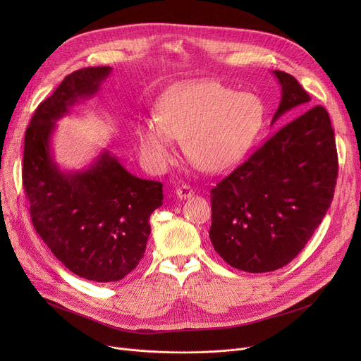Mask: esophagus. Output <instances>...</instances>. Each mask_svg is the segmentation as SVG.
Returning a JSON list of instances; mask_svg holds the SVG:
<instances>
[{
	"mask_svg": "<svg viewBox=\"0 0 361 361\" xmlns=\"http://www.w3.org/2000/svg\"><path fill=\"white\" fill-rule=\"evenodd\" d=\"M176 195H177V197L178 199H188V197H192L193 195H195V190L193 188L190 187V185H187V184H184V185H181V187H178L177 190H176Z\"/></svg>",
	"mask_w": 361,
	"mask_h": 361,
	"instance_id": "obj_1",
	"label": "esophagus"
}]
</instances>
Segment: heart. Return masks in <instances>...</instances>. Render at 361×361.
I'll return each mask as SVG.
<instances>
[{"label": "heart", "mask_w": 361, "mask_h": 361, "mask_svg": "<svg viewBox=\"0 0 361 361\" xmlns=\"http://www.w3.org/2000/svg\"><path fill=\"white\" fill-rule=\"evenodd\" d=\"M264 121L259 97L216 80L183 82L159 101V116L143 117L135 133L145 162L162 169L177 158L178 140L206 173H225L253 147Z\"/></svg>", "instance_id": "heart-1"}]
</instances>
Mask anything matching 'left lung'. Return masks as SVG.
<instances>
[{"label": "left lung", "mask_w": 361, "mask_h": 361, "mask_svg": "<svg viewBox=\"0 0 361 361\" xmlns=\"http://www.w3.org/2000/svg\"><path fill=\"white\" fill-rule=\"evenodd\" d=\"M281 85L274 124L310 102L291 74L272 71ZM338 155L329 114L313 106L283 126L211 190L215 252L233 268L262 274L279 269L301 250L334 199Z\"/></svg>", "instance_id": "obj_1"}]
</instances>
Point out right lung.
<instances>
[{"instance_id":"1","label":"right lung","mask_w":361,"mask_h":361,"mask_svg":"<svg viewBox=\"0 0 361 361\" xmlns=\"http://www.w3.org/2000/svg\"><path fill=\"white\" fill-rule=\"evenodd\" d=\"M111 67L73 71L36 108L26 130L23 187L36 233L80 278L120 281L145 255L149 218L162 204V184L130 174L109 150L87 168L63 171L52 155L56 121L92 98Z\"/></svg>"}]
</instances>
